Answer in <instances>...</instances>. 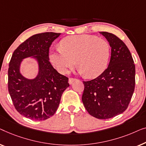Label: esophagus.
<instances>
[{
    "instance_id": "esophagus-1",
    "label": "esophagus",
    "mask_w": 146,
    "mask_h": 146,
    "mask_svg": "<svg viewBox=\"0 0 146 146\" xmlns=\"http://www.w3.org/2000/svg\"><path fill=\"white\" fill-rule=\"evenodd\" d=\"M75 79H73V78H70V79H69V83L70 84V85H71V84H72L74 81H75Z\"/></svg>"
}]
</instances>
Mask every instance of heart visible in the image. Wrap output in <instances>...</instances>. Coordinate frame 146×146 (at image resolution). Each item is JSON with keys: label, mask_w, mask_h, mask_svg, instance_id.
<instances>
[{"label": "heart", "mask_w": 146, "mask_h": 146, "mask_svg": "<svg viewBox=\"0 0 146 146\" xmlns=\"http://www.w3.org/2000/svg\"><path fill=\"white\" fill-rule=\"evenodd\" d=\"M110 47L104 39L91 35L67 37L61 40V48L50 54L52 64L59 73L66 74L75 66L87 77L100 75L107 67Z\"/></svg>", "instance_id": "b5f03b06"}]
</instances>
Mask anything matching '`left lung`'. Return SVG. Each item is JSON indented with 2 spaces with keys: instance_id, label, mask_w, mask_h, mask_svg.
Returning <instances> with one entry per match:
<instances>
[{
  "instance_id": "8db88e82",
  "label": "left lung",
  "mask_w": 146,
  "mask_h": 146,
  "mask_svg": "<svg viewBox=\"0 0 146 146\" xmlns=\"http://www.w3.org/2000/svg\"><path fill=\"white\" fill-rule=\"evenodd\" d=\"M111 48L108 67L96 79L83 81L82 101L87 112L98 119L122 113L130 103L135 88V65L126 44L112 33L100 32Z\"/></svg>"
}]
</instances>
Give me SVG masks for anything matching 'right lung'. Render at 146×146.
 <instances>
[{
	"instance_id": "1",
	"label": "right lung",
	"mask_w": 146,
	"mask_h": 146,
	"mask_svg": "<svg viewBox=\"0 0 146 146\" xmlns=\"http://www.w3.org/2000/svg\"><path fill=\"white\" fill-rule=\"evenodd\" d=\"M61 34L45 32L33 35L14 51L9 63V91L19 113L33 120H45L58 108L61 96L69 87L68 78L61 75L49 61V50ZM30 57L38 65V74L28 79L21 73V64Z\"/></svg>"
}]
</instances>
